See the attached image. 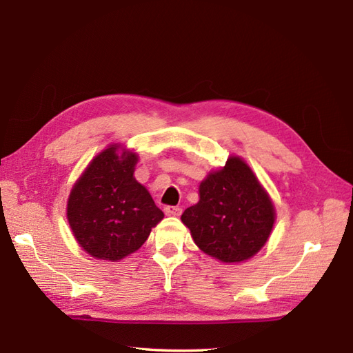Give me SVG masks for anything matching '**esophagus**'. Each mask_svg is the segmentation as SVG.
Masks as SVG:
<instances>
[{"instance_id": "1", "label": "esophagus", "mask_w": 353, "mask_h": 353, "mask_svg": "<svg viewBox=\"0 0 353 353\" xmlns=\"http://www.w3.org/2000/svg\"><path fill=\"white\" fill-rule=\"evenodd\" d=\"M181 208H179V206H166L165 208V212L168 214V216H174V217H178L179 214H181Z\"/></svg>"}]
</instances>
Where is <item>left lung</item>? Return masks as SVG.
I'll use <instances>...</instances> for the list:
<instances>
[{
    "mask_svg": "<svg viewBox=\"0 0 353 353\" xmlns=\"http://www.w3.org/2000/svg\"><path fill=\"white\" fill-rule=\"evenodd\" d=\"M181 220L203 253L236 263L250 259L268 241L276 210L247 163L232 156L201 183L199 202Z\"/></svg>",
    "mask_w": 353,
    "mask_h": 353,
    "instance_id": "obj_1",
    "label": "left lung"
}]
</instances>
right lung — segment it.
<instances>
[{"instance_id": "right-lung-1", "label": "right lung", "mask_w": 353, "mask_h": 353, "mask_svg": "<svg viewBox=\"0 0 353 353\" xmlns=\"http://www.w3.org/2000/svg\"><path fill=\"white\" fill-rule=\"evenodd\" d=\"M137 154H118L110 145L85 169L67 202V219L76 241L96 259L119 261L147 241L165 217L147 188L133 176Z\"/></svg>"}]
</instances>
